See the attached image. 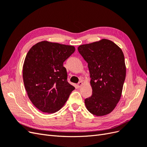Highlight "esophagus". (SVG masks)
I'll return each mask as SVG.
<instances>
[{
	"label": "esophagus",
	"instance_id": "34e87169",
	"mask_svg": "<svg viewBox=\"0 0 147 147\" xmlns=\"http://www.w3.org/2000/svg\"><path fill=\"white\" fill-rule=\"evenodd\" d=\"M82 84H83V83H82V82H78V83H77V87L79 88H80L82 86Z\"/></svg>",
	"mask_w": 147,
	"mask_h": 147
}]
</instances>
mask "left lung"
<instances>
[{
  "instance_id": "left-lung-1",
  "label": "left lung",
  "mask_w": 147,
  "mask_h": 147,
  "mask_svg": "<svg viewBox=\"0 0 147 147\" xmlns=\"http://www.w3.org/2000/svg\"><path fill=\"white\" fill-rule=\"evenodd\" d=\"M90 71L92 95L84 100L88 110L96 116L110 113L121 96L126 78L123 53L107 39L78 47Z\"/></svg>"
}]
</instances>
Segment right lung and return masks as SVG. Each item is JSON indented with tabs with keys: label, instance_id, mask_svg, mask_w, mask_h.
I'll list each match as a JSON object with an SVG mask.
<instances>
[{
	"label": "right lung",
	"instance_id": "add662e5",
	"mask_svg": "<svg viewBox=\"0 0 147 147\" xmlns=\"http://www.w3.org/2000/svg\"><path fill=\"white\" fill-rule=\"evenodd\" d=\"M75 47L43 41L31 48L23 70L24 86L30 101L43 112L53 113L64 105L75 87L67 81L64 62Z\"/></svg>",
	"mask_w": 147,
	"mask_h": 147
}]
</instances>
